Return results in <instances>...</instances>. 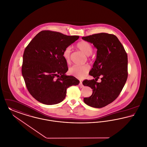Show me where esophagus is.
<instances>
[{
  "label": "esophagus",
  "instance_id": "obj_1",
  "mask_svg": "<svg viewBox=\"0 0 147 147\" xmlns=\"http://www.w3.org/2000/svg\"><path fill=\"white\" fill-rule=\"evenodd\" d=\"M79 86L80 87V88H83V86H84L83 85V83H82V82H80V83H79Z\"/></svg>",
  "mask_w": 147,
  "mask_h": 147
}]
</instances>
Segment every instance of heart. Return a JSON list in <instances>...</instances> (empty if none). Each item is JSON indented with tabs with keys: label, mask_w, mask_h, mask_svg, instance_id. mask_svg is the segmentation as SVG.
Here are the masks:
<instances>
[{
	"label": "heart",
	"mask_w": 147,
	"mask_h": 147,
	"mask_svg": "<svg viewBox=\"0 0 147 147\" xmlns=\"http://www.w3.org/2000/svg\"><path fill=\"white\" fill-rule=\"evenodd\" d=\"M77 47L86 55H90L93 50L92 45L85 40L79 42L77 44ZM71 52V48L70 47H68L65 48L63 53V57L68 63L70 61ZM89 67L88 65H73L69 68V73L71 76L76 78L83 79L86 76V74L89 72Z\"/></svg>",
	"instance_id": "heart-1"
}]
</instances>
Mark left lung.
Segmentation results:
<instances>
[{
	"mask_svg": "<svg viewBox=\"0 0 147 147\" xmlns=\"http://www.w3.org/2000/svg\"><path fill=\"white\" fill-rule=\"evenodd\" d=\"M97 49L96 58L89 72L95 79L84 80L90 87L92 95L84 98L88 105L100 108L111 103L120 94L128 78V56L123 45L114 34L101 33L82 38ZM101 77L102 82H96Z\"/></svg>",
	"mask_w": 147,
	"mask_h": 147,
	"instance_id": "1",
	"label": "left lung"
}]
</instances>
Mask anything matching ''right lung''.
<instances>
[{"label":"right lung","instance_id":"obj_1","mask_svg":"<svg viewBox=\"0 0 147 147\" xmlns=\"http://www.w3.org/2000/svg\"><path fill=\"white\" fill-rule=\"evenodd\" d=\"M59 32L43 30L35 35L23 54L22 73L28 90L38 102L47 105L59 103L69 86L79 80L66 76L68 68L63 53L79 39Z\"/></svg>","mask_w":147,"mask_h":147}]
</instances>
